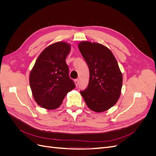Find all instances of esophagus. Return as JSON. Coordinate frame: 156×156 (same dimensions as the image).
<instances>
[{
	"instance_id": "34e87169",
	"label": "esophagus",
	"mask_w": 156,
	"mask_h": 156,
	"mask_svg": "<svg viewBox=\"0 0 156 156\" xmlns=\"http://www.w3.org/2000/svg\"><path fill=\"white\" fill-rule=\"evenodd\" d=\"M74 82H75V85H76L77 87L79 85V79H75V81H74Z\"/></svg>"
}]
</instances>
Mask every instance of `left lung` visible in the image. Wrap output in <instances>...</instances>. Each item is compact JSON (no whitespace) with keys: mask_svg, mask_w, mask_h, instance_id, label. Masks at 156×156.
Segmentation results:
<instances>
[{"mask_svg":"<svg viewBox=\"0 0 156 156\" xmlns=\"http://www.w3.org/2000/svg\"><path fill=\"white\" fill-rule=\"evenodd\" d=\"M79 49L89 68L87 88L81 91L88 107L101 112L114 106L122 87V74L117 61L109 49L102 44L84 41Z\"/></svg>","mask_w":156,"mask_h":156,"instance_id":"obj_1","label":"left lung"}]
</instances>
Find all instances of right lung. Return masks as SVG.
I'll return each mask as SVG.
<instances>
[{"label":"right lung","instance_id":"add662e5","mask_svg":"<svg viewBox=\"0 0 156 156\" xmlns=\"http://www.w3.org/2000/svg\"><path fill=\"white\" fill-rule=\"evenodd\" d=\"M70 49L71 45L66 42H56L47 47L36 60L29 82L34 100L42 108H58L67 93L75 87L66 62Z\"/></svg>","mask_w":156,"mask_h":156}]
</instances>
